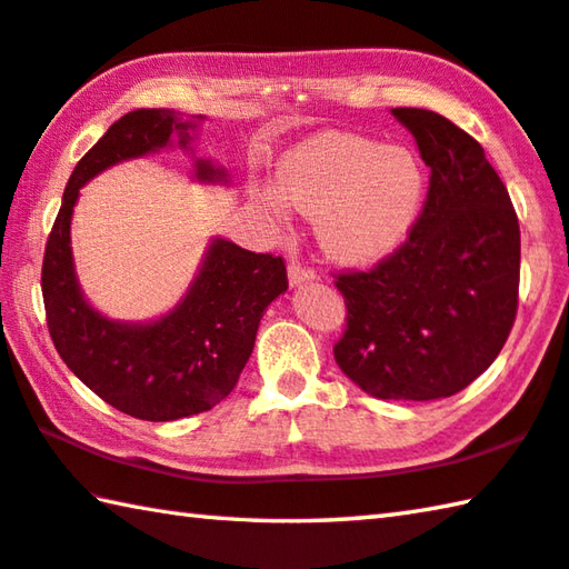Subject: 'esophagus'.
<instances>
[{
  "instance_id": "esophagus-1",
  "label": "esophagus",
  "mask_w": 569,
  "mask_h": 569,
  "mask_svg": "<svg viewBox=\"0 0 569 569\" xmlns=\"http://www.w3.org/2000/svg\"><path fill=\"white\" fill-rule=\"evenodd\" d=\"M316 271L313 268H306L301 263H291L288 266V283L291 286H301V283H308V281H316Z\"/></svg>"
}]
</instances>
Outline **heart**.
I'll return each mask as SVG.
<instances>
[{"label": "heart", "instance_id": "obj_1", "mask_svg": "<svg viewBox=\"0 0 569 569\" xmlns=\"http://www.w3.org/2000/svg\"><path fill=\"white\" fill-rule=\"evenodd\" d=\"M276 189H256V201L276 219L286 216V203L318 216V241L333 261L370 266L408 239L428 181L408 149L323 131L278 161Z\"/></svg>", "mask_w": 569, "mask_h": 569}]
</instances>
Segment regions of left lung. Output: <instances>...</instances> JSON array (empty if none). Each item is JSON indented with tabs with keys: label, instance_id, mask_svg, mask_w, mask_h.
I'll return each instance as SVG.
<instances>
[{
	"label": "left lung",
	"instance_id": "8db88e82",
	"mask_svg": "<svg viewBox=\"0 0 569 569\" xmlns=\"http://www.w3.org/2000/svg\"><path fill=\"white\" fill-rule=\"evenodd\" d=\"M430 167L420 219L370 271L340 273V370L380 400L456 396L490 368L518 313L520 226L470 133L428 109H392Z\"/></svg>",
	"mask_w": 569,
	"mask_h": 569
}]
</instances>
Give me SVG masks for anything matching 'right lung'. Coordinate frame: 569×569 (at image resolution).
Returning <instances> with one entry per match:
<instances>
[{
    "label": "right lung",
    "mask_w": 569,
    "mask_h": 569,
    "mask_svg": "<svg viewBox=\"0 0 569 569\" xmlns=\"http://www.w3.org/2000/svg\"><path fill=\"white\" fill-rule=\"evenodd\" d=\"M201 121L171 109H137L113 121L71 171L41 266L57 353L101 400L139 420L189 418L229 396L249 363L266 308L288 288L281 256L211 239L189 291L157 320L109 318L81 291L71 256V213L81 186L113 163L169 149L171 139L193 153ZM193 179L229 183V173L211 159H193Z\"/></svg>",
    "instance_id": "right-lung-1"
}]
</instances>
